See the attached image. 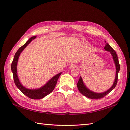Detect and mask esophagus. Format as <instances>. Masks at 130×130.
I'll list each match as a JSON object with an SVG mask.
<instances>
[{
	"label": "esophagus",
	"instance_id": "1",
	"mask_svg": "<svg viewBox=\"0 0 130 130\" xmlns=\"http://www.w3.org/2000/svg\"><path fill=\"white\" fill-rule=\"evenodd\" d=\"M76 67V64H71L70 66H69V68L70 69H73V68H75Z\"/></svg>",
	"mask_w": 130,
	"mask_h": 130
}]
</instances>
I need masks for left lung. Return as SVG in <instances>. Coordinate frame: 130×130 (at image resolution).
Returning <instances> with one entry per match:
<instances>
[{"label": "left lung", "instance_id": "8db88e82", "mask_svg": "<svg viewBox=\"0 0 130 130\" xmlns=\"http://www.w3.org/2000/svg\"><path fill=\"white\" fill-rule=\"evenodd\" d=\"M105 42L106 43V41H105ZM104 49L105 50L108 51V52H111V54L113 56V60H114V61H115V63L116 67V75L115 80V82H114L113 86H112V87L110 89H109L108 90H107V91L102 93H94L93 92L90 91V90L87 88V87H86L85 85L84 84V82L82 81V78L80 76V79L78 80L77 84L78 89L82 95L88 98H90V99H101V98H104V96L107 95V94H108L110 92H111L112 90L116 87V86L117 84L118 76V73L120 70V64H119L118 58L116 52H115V50H114L112 47L108 44V43H106L105 46L104 47Z\"/></svg>", "mask_w": 130, "mask_h": 130}]
</instances>
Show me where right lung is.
<instances>
[{"label":"right lung","instance_id":"right-lung-1","mask_svg":"<svg viewBox=\"0 0 130 130\" xmlns=\"http://www.w3.org/2000/svg\"><path fill=\"white\" fill-rule=\"evenodd\" d=\"M35 38H36V36H33L32 37H31L29 40L26 42L25 44L21 46V48H19L18 50L17 51V52L15 54L13 60L12 62L11 70L13 73L14 84L15 86H17V87L21 90V92L24 94L25 95L31 98V99H40L45 97L46 95H48V94H49L53 92L54 88L55 87V86L57 84L58 78L61 75L62 73H59L56 75L54 76L53 77H52L48 82V83H46L44 86H43L42 87H41L40 89H29L24 87L21 85L20 82H19L18 80L17 74V64L18 60V57L21 53L26 48V46L32 41V40Z\"/></svg>","mask_w":130,"mask_h":130}]
</instances>
